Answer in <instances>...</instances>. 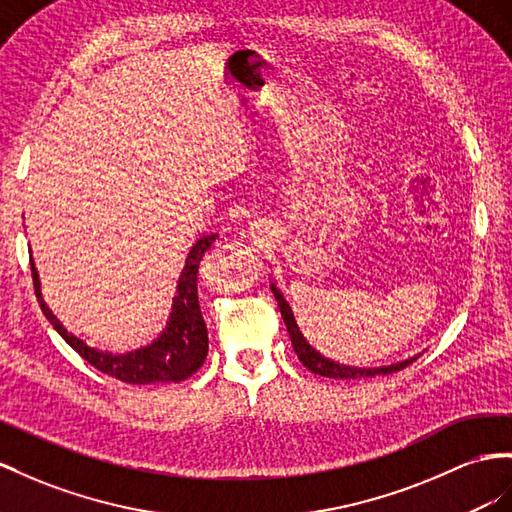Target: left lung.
Masks as SVG:
<instances>
[{"mask_svg":"<svg viewBox=\"0 0 512 512\" xmlns=\"http://www.w3.org/2000/svg\"><path fill=\"white\" fill-rule=\"evenodd\" d=\"M270 290H272L274 298H277V303H279L281 316H283V322L287 326V333H290L294 352L298 355L300 363H303L305 368L311 370L313 374H320V376H326V378H352V381H361V378H374V376H385V374L400 372V370L406 368V365H411L417 359V357H411V359H404V361H398V363L383 365V368H355V365H344V363H337L329 357H324V355H320L316 348L309 346L305 335L300 333L296 318H294V311H292L290 303L285 300V296L277 290V285L272 283Z\"/></svg>","mask_w":512,"mask_h":512,"instance_id":"obj_1","label":"left lung"}]
</instances>
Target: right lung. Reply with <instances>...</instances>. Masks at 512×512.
I'll list each match as a JSON object with an SVG mask.
<instances>
[{"mask_svg": "<svg viewBox=\"0 0 512 512\" xmlns=\"http://www.w3.org/2000/svg\"><path fill=\"white\" fill-rule=\"evenodd\" d=\"M218 238L216 233L203 235L196 242L186 257V266L181 270L177 283V296L173 298V311L166 322V329L160 337L153 339L149 346L125 352V355H114L108 350L90 348L84 339L69 333L62 322L51 313L41 294V281H38V270L34 261L32 279L34 292L45 318L54 324V329L67 342L77 355L86 359L93 368L103 374L119 378L129 385H153V383H181L190 378L201 368L207 357V326L199 307V290H196V277H199V264L209 246Z\"/></svg>", "mask_w": 512, "mask_h": 512, "instance_id": "obj_1", "label": "right lung"}]
</instances>
